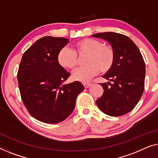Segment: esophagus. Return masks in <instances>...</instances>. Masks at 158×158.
<instances>
[{
    "label": "esophagus",
    "mask_w": 158,
    "mask_h": 158,
    "mask_svg": "<svg viewBox=\"0 0 158 158\" xmlns=\"http://www.w3.org/2000/svg\"><path fill=\"white\" fill-rule=\"evenodd\" d=\"M91 83H89V82H84V83H83V85L84 86V88H88L89 86L91 85Z\"/></svg>",
    "instance_id": "34e87169"
}]
</instances>
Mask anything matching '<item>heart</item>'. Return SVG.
<instances>
[{"label": "heart", "instance_id": "b5f03b06", "mask_svg": "<svg viewBox=\"0 0 158 158\" xmlns=\"http://www.w3.org/2000/svg\"><path fill=\"white\" fill-rule=\"evenodd\" d=\"M74 50L64 46L58 53L57 60L62 67L74 69L78 64V56L86 54L84 59L85 66L73 72L74 79L87 81L97 74L99 71L106 73L112 68L114 63L115 54L113 48L108 44H102L99 40L85 38L75 42Z\"/></svg>", "mask_w": 158, "mask_h": 158}]
</instances>
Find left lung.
I'll return each instance as SVG.
<instances>
[{
    "mask_svg": "<svg viewBox=\"0 0 158 158\" xmlns=\"http://www.w3.org/2000/svg\"><path fill=\"white\" fill-rule=\"evenodd\" d=\"M92 36L106 40L115 54L114 65L103 76L113 83L101 84L104 92L96 101L97 105L110 116L125 114L135 108L143 94L145 78L143 57L136 44L125 35L105 32Z\"/></svg>",
    "mask_w": 158,
    "mask_h": 158,
    "instance_id": "8db88e82",
    "label": "left lung"
}]
</instances>
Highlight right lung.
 <instances>
[{"mask_svg":"<svg viewBox=\"0 0 158 158\" xmlns=\"http://www.w3.org/2000/svg\"><path fill=\"white\" fill-rule=\"evenodd\" d=\"M68 42L65 38H41L20 62L17 78L22 101L29 114L43 123L56 124L67 118L84 89L79 81L63 84L70 73L59 64L57 55Z\"/></svg>","mask_w":158,"mask_h":158,"instance_id":"obj_1","label":"right lung"}]
</instances>
